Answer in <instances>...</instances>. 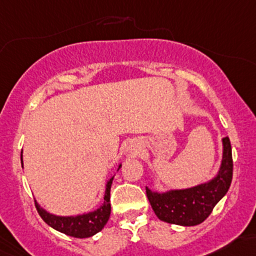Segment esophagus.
<instances>
[{
    "label": "esophagus",
    "instance_id": "obj_1",
    "mask_svg": "<svg viewBox=\"0 0 256 256\" xmlns=\"http://www.w3.org/2000/svg\"><path fill=\"white\" fill-rule=\"evenodd\" d=\"M128 152H130V153H132L134 156H136V154L140 153V147H138V146L131 144L130 147H128Z\"/></svg>",
    "mask_w": 256,
    "mask_h": 256
}]
</instances>
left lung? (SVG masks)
<instances>
[{
	"label": "left lung",
	"instance_id": "1",
	"mask_svg": "<svg viewBox=\"0 0 256 256\" xmlns=\"http://www.w3.org/2000/svg\"><path fill=\"white\" fill-rule=\"evenodd\" d=\"M222 162L218 175L206 184L159 193L146 187L152 209L162 221L180 226H196L212 214V209L231 186L233 175L232 148L228 137L222 138Z\"/></svg>",
	"mask_w": 256,
	"mask_h": 256
}]
</instances>
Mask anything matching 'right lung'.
Returning <instances> with one entry per match:
<instances>
[{"instance_id": "right-lung-1", "label": "right lung", "mask_w": 256, "mask_h": 256, "mask_svg": "<svg viewBox=\"0 0 256 256\" xmlns=\"http://www.w3.org/2000/svg\"><path fill=\"white\" fill-rule=\"evenodd\" d=\"M23 153V150H22ZM22 166H23V154H22ZM122 168V164L119 165L118 170ZM114 178H110L106 181V193H104V202L98 209L90 212L87 214L76 215V216H57L50 214L44 209L38 206V202L35 200V206L38 209V212L40 214L42 220L44 221L52 228L57 230L64 234L70 236L75 238H87L91 236L96 234L100 231H102L103 227L108 222L109 216H110V187Z\"/></svg>"}]
</instances>
